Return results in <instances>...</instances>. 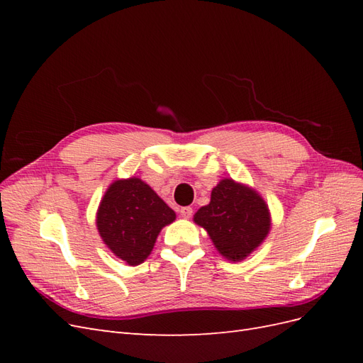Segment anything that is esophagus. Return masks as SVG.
Here are the masks:
<instances>
[{"instance_id": "esophagus-1", "label": "esophagus", "mask_w": 363, "mask_h": 363, "mask_svg": "<svg viewBox=\"0 0 363 363\" xmlns=\"http://www.w3.org/2000/svg\"><path fill=\"white\" fill-rule=\"evenodd\" d=\"M192 207H182L180 208V215H182V218H184V219H188V218H191L192 216Z\"/></svg>"}]
</instances>
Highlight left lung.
Segmentation results:
<instances>
[{"mask_svg": "<svg viewBox=\"0 0 363 363\" xmlns=\"http://www.w3.org/2000/svg\"><path fill=\"white\" fill-rule=\"evenodd\" d=\"M194 221L207 230L212 242L228 260H242L269 232V212L262 196L233 180H221L211 203L195 213Z\"/></svg>", "mask_w": 363, "mask_h": 363, "instance_id": "8db88e82", "label": "left lung"}]
</instances>
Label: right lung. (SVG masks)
<instances>
[{
  "instance_id": "right-lung-1",
  "label": "right lung",
  "mask_w": 363,
  "mask_h": 363,
  "mask_svg": "<svg viewBox=\"0 0 363 363\" xmlns=\"http://www.w3.org/2000/svg\"><path fill=\"white\" fill-rule=\"evenodd\" d=\"M175 219L172 208L139 179L118 180L104 194L96 227L104 244L128 265H139L155 247L162 227Z\"/></svg>"
}]
</instances>
